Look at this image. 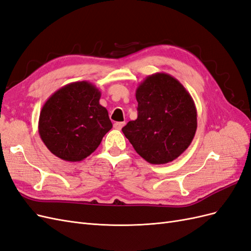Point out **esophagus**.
<instances>
[{
	"label": "esophagus",
	"mask_w": 251,
	"mask_h": 251,
	"mask_svg": "<svg viewBox=\"0 0 251 251\" xmlns=\"http://www.w3.org/2000/svg\"><path fill=\"white\" fill-rule=\"evenodd\" d=\"M126 125L125 121H119V123H115L114 124V127L116 128V130H121V127Z\"/></svg>",
	"instance_id": "esophagus-1"
}]
</instances>
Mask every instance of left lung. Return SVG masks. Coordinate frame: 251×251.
Masks as SVG:
<instances>
[{
    "label": "left lung",
    "mask_w": 251,
    "mask_h": 251,
    "mask_svg": "<svg viewBox=\"0 0 251 251\" xmlns=\"http://www.w3.org/2000/svg\"><path fill=\"white\" fill-rule=\"evenodd\" d=\"M138 117L123 127L135 151L151 164L177 159L192 143L197 110L182 83L166 73L146 77L136 89Z\"/></svg>",
    "instance_id": "8db88e82"
}]
</instances>
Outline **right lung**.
Instances as JSON below:
<instances>
[{
    "mask_svg": "<svg viewBox=\"0 0 251 251\" xmlns=\"http://www.w3.org/2000/svg\"><path fill=\"white\" fill-rule=\"evenodd\" d=\"M100 96L91 82L75 81L58 89L44 103L39 133L53 155L81 161L98 148L113 126L107 109L100 103Z\"/></svg>",
    "mask_w": 251,
    "mask_h": 251,
    "instance_id": "add662e5",
    "label": "right lung"
}]
</instances>
